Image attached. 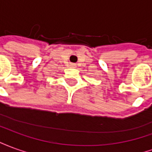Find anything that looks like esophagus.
Here are the masks:
<instances>
[{
    "instance_id": "34e87169",
    "label": "esophagus",
    "mask_w": 152,
    "mask_h": 152,
    "mask_svg": "<svg viewBox=\"0 0 152 152\" xmlns=\"http://www.w3.org/2000/svg\"><path fill=\"white\" fill-rule=\"evenodd\" d=\"M73 66H74V65H73Z\"/></svg>"
}]
</instances>
